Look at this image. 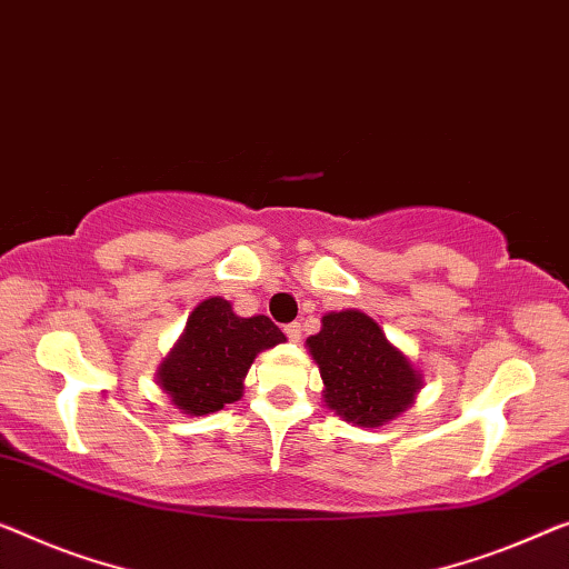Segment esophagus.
I'll use <instances>...</instances> for the list:
<instances>
[{
	"label": "esophagus",
	"instance_id": "1",
	"mask_svg": "<svg viewBox=\"0 0 569 569\" xmlns=\"http://www.w3.org/2000/svg\"><path fill=\"white\" fill-rule=\"evenodd\" d=\"M283 332H286L288 339H291V342H299V339H301V325H299V321H291V325L283 327Z\"/></svg>",
	"mask_w": 569,
	"mask_h": 569
}]
</instances>
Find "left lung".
I'll use <instances>...</instances> for the list:
<instances>
[{
  "label": "left lung",
  "instance_id": "8db88e82",
  "mask_svg": "<svg viewBox=\"0 0 569 569\" xmlns=\"http://www.w3.org/2000/svg\"><path fill=\"white\" fill-rule=\"evenodd\" d=\"M321 321V332L307 345L329 409L358 427H380L409 409L421 380L383 329L362 311L327 313Z\"/></svg>",
  "mask_w": 569,
  "mask_h": 569
}]
</instances>
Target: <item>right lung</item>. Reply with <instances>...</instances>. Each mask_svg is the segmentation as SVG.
Listing matches in <instances>:
<instances>
[{"label": "right lung", "instance_id": "right-lung-1", "mask_svg": "<svg viewBox=\"0 0 569 569\" xmlns=\"http://www.w3.org/2000/svg\"><path fill=\"white\" fill-rule=\"evenodd\" d=\"M286 335L268 317L242 319L224 299L201 301L158 380L171 401L191 417L224 409L242 396V378L260 350Z\"/></svg>", "mask_w": 569, "mask_h": 569}]
</instances>
